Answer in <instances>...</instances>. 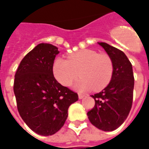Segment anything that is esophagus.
<instances>
[{"instance_id":"obj_1","label":"esophagus","mask_w":149,"mask_h":149,"mask_svg":"<svg viewBox=\"0 0 149 149\" xmlns=\"http://www.w3.org/2000/svg\"><path fill=\"white\" fill-rule=\"evenodd\" d=\"M78 97H79V99H80V100H81V99H83L84 97V95L79 93V94H78Z\"/></svg>"}]
</instances>
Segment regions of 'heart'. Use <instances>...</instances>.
<instances>
[{"instance_id":"1","label":"heart","mask_w":149,"mask_h":149,"mask_svg":"<svg viewBox=\"0 0 149 149\" xmlns=\"http://www.w3.org/2000/svg\"><path fill=\"white\" fill-rule=\"evenodd\" d=\"M114 67L111 58L105 54H99L92 49H83L72 54L66 60L56 58L53 64V72L58 82L69 87L77 78L81 77L74 84L79 91L94 88L100 91L111 81Z\"/></svg>"}]
</instances>
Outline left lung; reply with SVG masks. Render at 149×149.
<instances>
[{
    "mask_svg": "<svg viewBox=\"0 0 149 149\" xmlns=\"http://www.w3.org/2000/svg\"><path fill=\"white\" fill-rule=\"evenodd\" d=\"M111 58L114 72L111 82L94 95L95 107L88 112L89 121L103 131H113L125 122L132 107L134 77L132 65L122 50L99 42Z\"/></svg>",
    "mask_w": 149,
    "mask_h": 149,
    "instance_id": "obj_1",
    "label": "left lung"
}]
</instances>
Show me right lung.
Segmentation results:
<instances>
[{
    "mask_svg": "<svg viewBox=\"0 0 149 149\" xmlns=\"http://www.w3.org/2000/svg\"><path fill=\"white\" fill-rule=\"evenodd\" d=\"M58 48L40 43L21 61L14 80V94L19 115L39 135L49 136L62 127L68 109L78 95L57 81L53 64Z\"/></svg>",
    "mask_w": 149,
    "mask_h": 149,
    "instance_id": "right-lung-1",
    "label": "right lung"
}]
</instances>
